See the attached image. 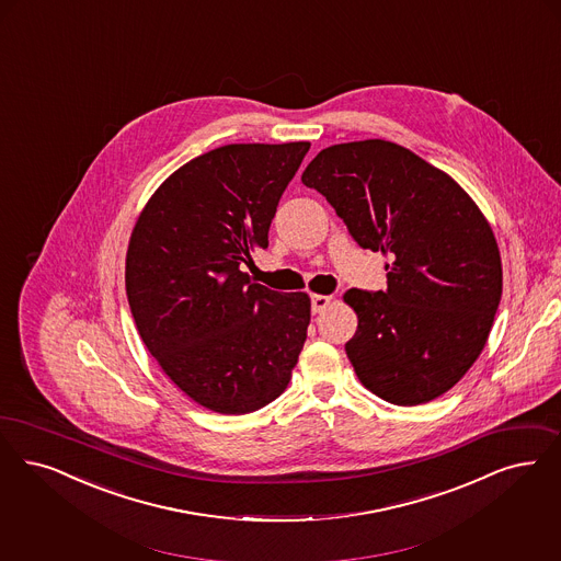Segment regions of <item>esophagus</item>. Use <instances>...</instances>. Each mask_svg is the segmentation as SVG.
Instances as JSON below:
<instances>
[{
	"label": "esophagus",
	"mask_w": 561,
	"mask_h": 561,
	"mask_svg": "<svg viewBox=\"0 0 561 561\" xmlns=\"http://www.w3.org/2000/svg\"><path fill=\"white\" fill-rule=\"evenodd\" d=\"M332 302V296H325V294H313L311 296V311L313 313H323Z\"/></svg>",
	"instance_id": "esophagus-1"
}]
</instances>
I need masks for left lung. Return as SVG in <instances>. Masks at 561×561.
Masks as SVG:
<instances>
[{
  "mask_svg": "<svg viewBox=\"0 0 561 561\" xmlns=\"http://www.w3.org/2000/svg\"><path fill=\"white\" fill-rule=\"evenodd\" d=\"M302 183L360 248L390 259L386 291L344 294L359 319L344 348L360 383L403 407L445 394L480 357L503 290L482 210L445 171L383 139L321 150Z\"/></svg>",
  "mask_w": 561,
  "mask_h": 561,
  "instance_id": "1",
  "label": "left lung"
}]
</instances>
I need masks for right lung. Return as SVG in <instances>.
I'll use <instances>...</instances> for the list:
<instances>
[{"label":"right lung","instance_id":"1","mask_svg":"<svg viewBox=\"0 0 561 561\" xmlns=\"http://www.w3.org/2000/svg\"><path fill=\"white\" fill-rule=\"evenodd\" d=\"M309 141L229 144L185 162L137 217L125 288L137 332L192 401L224 415L275 401L307 340L311 298L252 284Z\"/></svg>","mask_w":561,"mask_h":561}]
</instances>
